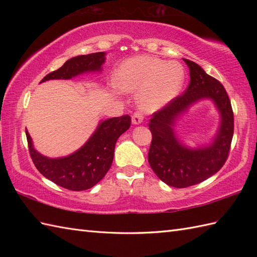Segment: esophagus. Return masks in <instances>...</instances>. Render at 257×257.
I'll return each instance as SVG.
<instances>
[{
	"label": "esophagus",
	"mask_w": 257,
	"mask_h": 257,
	"mask_svg": "<svg viewBox=\"0 0 257 257\" xmlns=\"http://www.w3.org/2000/svg\"><path fill=\"white\" fill-rule=\"evenodd\" d=\"M132 121L134 124H140L141 122L144 121V117L143 114H141L140 112H135L133 114V118H132Z\"/></svg>",
	"instance_id": "obj_1"
}]
</instances>
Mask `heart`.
Listing matches in <instances>:
<instances>
[{
	"label": "heart",
	"mask_w": 257,
	"mask_h": 257,
	"mask_svg": "<svg viewBox=\"0 0 257 257\" xmlns=\"http://www.w3.org/2000/svg\"><path fill=\"white\" fill-rule=\"evenodd\" d=\"M184 78L181 64L143 55L128 58L120 65L116 85L125 91H139L141 107L157 111L176 99Z\"/></svg>",
	"instance_id": "b5f03b06"
}]
</instances>
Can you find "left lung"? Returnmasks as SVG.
Instances as JSON below:
<instances>
[{
	"mask_svg": "<svg viewBox=\"0 0 257 257\" xmlns=\"http://www.w3.org/2000/svg\"><path fill=\"white\" fill-rule=\"evenodd\" d=\"M190 70L184 94L154 113L149 129L152 141L148 161L161 181L174 188H187L212 177L224 165L233 138L234 118L226 90L192 61L183 58ZM201 100H211L219 111L220 123L211 143L191 149L175 134L178 119Z\"/></svg>",
	"mask_w": 257,
	"mask_h": 257,
	"instance_id": "8db88e82",
	"label": "left lung"
}]
</instances>
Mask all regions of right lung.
Segmentation results:
<instances>
[{
    "label": "right lung",
    "instance_id": "obj_1",
    "mask_svg": "<svg viewBox=\"0 0 257 257\" xmlns=\"http://www.w3.org/2000/svg\"><path fill=\"white\" fill-rule=\"evenodd\" d=\"M106 53H92L68 59L61 68L46 75L41 83L52 79H72L87 73H100ZM132 123L129 114L100 120L89 139L73 154L61 158H48L38 152L26 130L30 154L37 170L59 187L84 191L94 187L106 176L113 160L118 138Z\"/></svg>",
    "mask_w": 257,
    "mask_h": 257
}]
</instances>
